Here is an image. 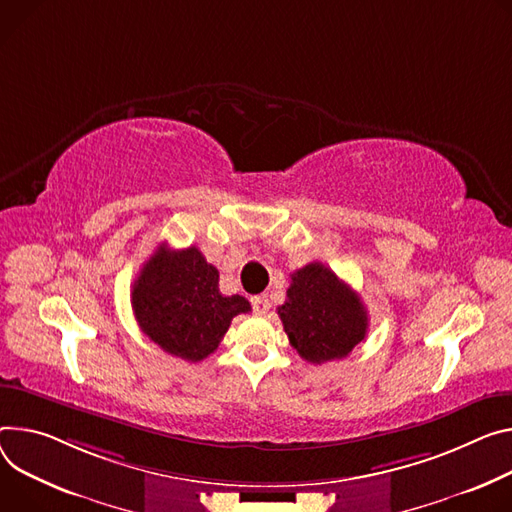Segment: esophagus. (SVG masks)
<instances>
[{
    "mask_svg": "<svg viewBox=\"0 0 512 512\" xmlns=\"http://www.w3.org/2000/svg\"><path fill=\"white\" fill-rule=\"evenodd\" d=\"M251 304H253V310L257 314H265L269 310V298L265 294H259V296H253L251 298Z\"/></svg>",
    "mask_w": 512,
    "mask_h": 512,
    "instance_id": "esophagus-1",
    "label": "esophagus"
}]
</instances>
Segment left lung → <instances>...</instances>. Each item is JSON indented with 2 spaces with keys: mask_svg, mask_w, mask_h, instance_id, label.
Returning a JSON list of instances; mask_svg holds the SVG:
<instances>
[{
  "mask_svg": "<svg viewBox=\"0 0 512 512\" xmlns=\"http://www.w3.org/2000/svg\"><path fill=\"white\" fill-rule=\"evenodd\" d=\"M277 314L298 355L316 365L347 357L367 335L363 302L318 261L292 273L288 298Z\"/></svg>",
  "mask_w": 512,
  "mask_h": 512,
  "instance_id": "left-lung-1",
  "label": "left lung"
}]
</instances>
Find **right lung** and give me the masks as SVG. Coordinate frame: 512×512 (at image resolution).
<instances>
[{"label":"right lung","mask_w":512,"mask_h":512,"mask_svg":"<svg viewBox=\"0 0 512 512\" xmlns=\"http://www.w3.org/2000/svg\"><path fill=\"white\" fill-rule=\"evenodd\" d=\"M132 310L153 343L196 363L218 349L230 320L251 304L239 294H220L218 269L198 247H159L132 284Z\"/></svg>","instance_id":"right-lung-1"}]
</instances>
